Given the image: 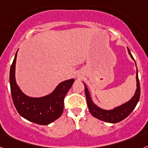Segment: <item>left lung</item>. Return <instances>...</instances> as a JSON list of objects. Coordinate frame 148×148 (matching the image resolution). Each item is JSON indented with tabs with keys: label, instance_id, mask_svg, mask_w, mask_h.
Segmentation results:
<instances>
[{
	"label": "left lung",
	"instance_id": "left-lung-1",
	"mask_svg": "<svg viewBox=\"0 0 148 148\" xmlns=\"http://www.w3.org/2000/svg\"><path fill=\"white\" fill-rule=\"evenodd\" d=\"M127 50L130 57L134 60L133 56L130 53V49L127 48ZM136 84L137 88L133 98L129 101L125 103V104L119 106L118 108H116L115 109L111 110H102L95 105L92 102V99L90 98V95L89 93L88 90H87V87L84 84V86H85V95L86 98H87V103L90 113L95 118L98 119L99 120H101V121H106V122L117 123L122 121L123 119L127 118L131 113L132 111L136 108L137 103L138 102L139 98H140V84H139V80H138V70L136 72Z\"/></svg>",
	"mask_w": 148,
	"mask_h": 148
}]
</instances>
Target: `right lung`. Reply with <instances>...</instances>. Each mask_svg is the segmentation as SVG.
<instances>
[{
	"mask_svg": "<svg viewBox=\"0 0 148 148\" xmlns=\"http://www.w3.org/2000/svg\"><path fill=\"white\" fill-rule=\"evenodd\" d=\"M17 53L11 65L10 83L13 103L18 113L28 121L40 125H49L58 119L64 110V100L74 79L61 82L49 95L40 98L29 97L22 92L15 82Z\"/></svg>",
	"mask_w": 148,
	"mask_h": 148,
	"instance_id": "add662e5",
	"label": "right lung"
}]
</instances>
